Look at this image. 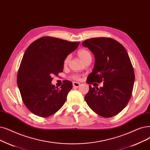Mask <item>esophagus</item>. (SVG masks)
<instances>
[{"mask_svg":"<svg viewBox=\"0 0 150 150\" xmlns=\"http://www.w3.org/2000/svg\"><path fill=\"white\" fill-rule=\"evenodd\" d=\"M80 86V83H78V82H74L73 83V86L74 88H79Z\"/></svg>","mask_w":150,"mask_h":150,"instance_id":"34e87169","label":"esophagus"}]
</instances>
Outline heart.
I'll list each match as a JSON object with an SVG mask.
<instances>
[{
    "label": "heart",
    "instance_id": "b5f03b06",
    "mask_svg": "<svg viewBox=\"0 0 150 150\" xmlns=\"http://www.w3.org/2000/svg\"><path fill=\"white\" fill-rule=\"evenodd\" d=\"M78 55H79V57L82 60V61H84L86 59H87V58L91 57V55L89 52L88 50H84V49L79 50V52H78ZM70 56H67L66 59H64V66H66V65L68 64L69 61L70 60ZM73 77H74V79H75L76 80H79L80 79V76L79 75H74Z\"/></svg>",
    "mask_w": 150,
    "mask_h": 150
}]
</instances>
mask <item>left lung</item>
I'll return each instance as SVG.
<instances>
[{
	"label": "left lung",
	"instance_id": "left-lung-1",
	"mask_svg": "<svg viewBox=\"0 0 150 150\" xmlns=\"http://www.w3.org/2000/svg\"><path fill=\"white\" fill-rule=\"evenodd\" d=\"M95 57L87 83L103 81V86L89 85L84 97L88 106L105 118L121 112L131 98L135 81L134 71L127 52L118 42L110 38L88 39L82 43Z\"/></svg>",
	"mask_w": 150,
	"mask_h": 150
}]
</instances>
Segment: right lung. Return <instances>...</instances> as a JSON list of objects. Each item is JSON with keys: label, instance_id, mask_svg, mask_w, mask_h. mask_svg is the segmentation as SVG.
I'll list each match as a JSON object with an SVG mask.
<instances>
[{"label": "right lung", "instance_id": "1", "mask_svg": "<svg viewBox=\"0 0 150 150\" xmlns=\"http://www.w3.org/2000/svg\"><path fill=\"white\" fill-rule=\"evenodd\" d=\"M80 42L43 37L32 42L23 55L17 83L25 105L34 115L48 117L66 102L72 83L65 81L61 89L52 84L53 75L63 71L64 61Z\"/></svg>", "mask_w": 150, "mask_h": 150}]
</instances>
